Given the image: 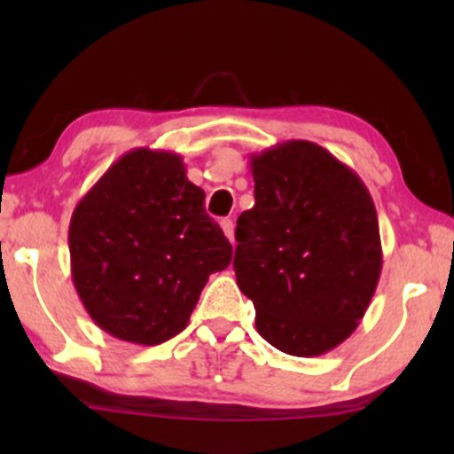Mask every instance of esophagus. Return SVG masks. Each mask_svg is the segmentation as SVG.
Returning <instances> with one entry per match:
<instances>
[{"label":"esophagus","instance_id":"obj_1","mask_svg":"<svg viewBox=\"0 0 454 454\" xmlns=\"http://www.w3.org/2000/svg\"><path fill=\"white\" fill-rule=\"evenodd\" d=\"M220 223H222L223 234H226V237H228V241L234 243V223H232V220H222Z\"/></svg>","mask_w":454,"mask_h":454}]
</instances>
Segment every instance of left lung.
<instances>
[{
    "instance_id": "left-lung-1",
    "label": "left lung",
    "mask_w": 454,
    "mask_h": 454,
    "mask_svg": "<svg viewBox=\"0 0 454 454\" xmlns=\"http://www.w3.org/2000/svg\"><path fill=\"white\" fill-rule=\"evenodd\" d=\"M256 205L237 220L234 275L278 350L320 356L356 331L382 270L378 213L361 176L320 145L249 158Z\"/></svg>"
}]
</instances>
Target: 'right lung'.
I'll use <instances>...</instances> for the list:
<instances>
[{
    "label": "right lung",
    "instance_id": "right-lung-1",
    "mask_svg": "<svg viewBox=\"0 0 454 454\" xmlns=\"http://www.w3.org/2000/svg\"><path fill=\"white\" fill-rule=\"evenodd\" d=\"M72 281L108 335L158 346L190 322L232 245L173 151L132 149L78 200L67 231Z\"/></svg>",
    "mask_w": 454,
    "mask_h": 454
}]
</instances>
